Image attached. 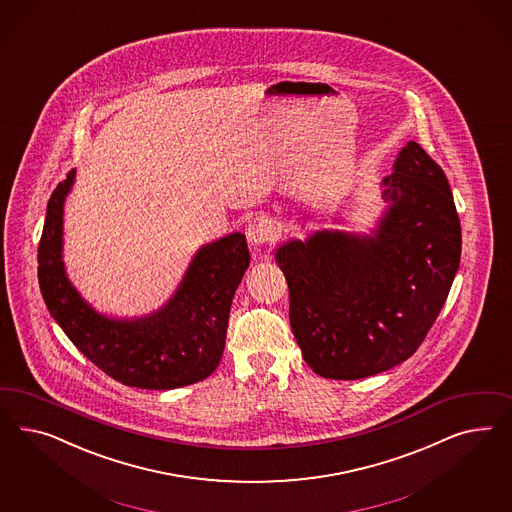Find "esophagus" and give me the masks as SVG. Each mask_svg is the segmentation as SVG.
<instances>
[{
    "mask_svg": "<svg viewBox=\"0 0 512 512\" xmlns=\"http://www.w3.org/2000/svg\"><path fill=\"white\" fill-rule=\"evenodd\" d=\"M248 242L253 248H259L266 242H272L276 238V225L268 217H253L246 227Z\"/></svg>",
    "mask_w": 512,
    "mask_h": 512,
    "instance_id": "obj_1",
    "label": "esophagus"
}]
</instances>
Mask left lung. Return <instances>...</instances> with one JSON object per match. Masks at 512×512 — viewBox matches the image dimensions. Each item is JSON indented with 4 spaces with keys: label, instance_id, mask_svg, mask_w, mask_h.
<instances>
[{
    "label": "left lung",
    "instance_id": "left-lung-1",
    "mask_svg": "<svg viewBox=\"0 0 512 512\" xmlns=\"http://www.w3.org/2000/svg\"><path fill=\"white\" fill-rule=\"evenodd\" d=\"M372 233L323 229L276 248L302 357L326 379L353 381L411 357L460 266L462 229L447 176L409 140L381 180Z\"/></svg>",
    "mask_w": 512,
    "mask_h": 512
}]
</instances>
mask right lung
Segmentation results:
<instances>
[{
    "label": "right lung",
    "mask_w": 512,
    "mask_h": 512,
    "mask_svg": "<svg viewBox=\"0 0 512 512\" xmlns=\"http://www.w3.org/2000/svg\"><path fill=\"white\" fill-rule=\"evenodd\" d=\"M77 171L54 189L39 242V287L50 315L78 351L127 387L171 390L206 379L225 349L233 296L249 266L246 236L197 249L171 298L140 317L95 310L63 263V206Z\"/></svg>",
    "instance_id": "obj_1"
}]
</instances>
